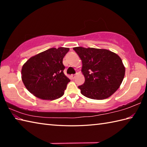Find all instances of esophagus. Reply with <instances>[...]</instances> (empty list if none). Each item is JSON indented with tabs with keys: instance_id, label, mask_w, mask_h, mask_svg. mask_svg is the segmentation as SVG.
<instances>
[{
	"instance_id": "obj_1",
	"label": "esophagus",
	"mask_w": 147,
	"mask_h": 147,
	"mask_svg": "<svg viewBox=\"0 0 147 147\" xmlns=\"http://www.w3.org/2000/svg\"><path fill=\"white\" fill-rule=\"evenodd\" d=\"M71 78L72 79H74V78H76V74H72V75L71 76Z\"/></svg>"
}]
</instances>
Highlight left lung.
I'll use <instances>...</instances> for the list:
<instances>
[{
	"mask_svg": "<svg viewBox=\"0 0 147 147\" xmlns=\"http://www.w3.org/2000/svg\"><path fill=\"white\" fill-rule=\"evenodd\" d=\"M82 59V71L85 81L78 86L86 97L103 100L119 88L125 74V67L119 56L106 49L73 48Z\"/></svg>",
	"mask_w": 147,
	"mask_h": 147,
	"instance_id": "8db88e82",
	"label": "left lung"
}]
</instances>
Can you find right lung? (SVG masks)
I'll use <instances>...</instances> for the list:
<instances>
[{
    "label": "right lung",
    "mask_w": 147,
    "mask_h": 147,
    "mask_svg": "<svg viewBox=\"0 0 147 147\" xmlns=\"http://www.w3.org/2000/svg\"><path fill=\"white\" fill-rule=\"evenodd\" d=\"M69 48H51L29 59L21 69L22 81L36 97L53 100L64 95L70 80L64 74L62 63Z\"/></svg>",
    "instance_id": "obj_1"
}]
</instances>
